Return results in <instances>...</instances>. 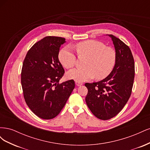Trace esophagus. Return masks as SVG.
Here are the masks:
<instances>
[{
    "instance_id": "obj_1",
    "label": "esophagus",
    "mask_w": 150,
    "mask_h": 150,
    "mask_svg": "<svg viewBox=\"0 0 150 150\" xmlns=\"http://www.w3.org/2000/svg\"><path fill=\"white\" fill-rule=\"evenodd\" d=\"M76 84L77 86H80L81 85H83V83L81 82H79V81H76Z\"/></svg>"
}]
</instances>
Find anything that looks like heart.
<instances>
[{"label": "heart", "instance_id": "heart-1", "mask_svg": "<svg viewBox=\"0 0 150 150\" xmlns=\"http://www.w3.org/2000/svg\"><path fill=\"white\" fill-rule=\"evenodd\" d=\"M76 47L78 55L87 56L88 59L85 61L84 67L76 68L68 72V78L83 82L95 76L97 79H103L111 73L116 59L114 49L95 40L80 42ZM59 59L65 67L70 69L75 65L76 57L72 49L67 47L59 52Z\"/></svg>", "mask_w": 150, "mask_h": 150}]
</instances>
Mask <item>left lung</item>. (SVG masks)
I'll use <instances>...</instances> for the list:
<instances>
[{"mask_svg": "<svg viewBox=\"0 0 150 150\" xmlns=\"http://www.w3.org/2000/svg\"><path fill=\"white\" fill-rule=\"evenodd\" d=\"M108 35V34H107ZM116 54L114 68L106 78L86 83V103L93 114L102 120H110L122 110L131 96L134 78V62L129 47L112 34Z\"/></svg>", "mask_w": 150, "mask_h": 150, "instance_id": "obj_1", "label": "left lung"}]
</instances>
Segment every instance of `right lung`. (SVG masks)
<instances>
[{
  "label": "right lung",
  "mask_w": 150,
  "mask_h": 150,
  "mask_svg": "<svg viewBox=\"0 0 150 150\" xmlns=\"http://www.w3.org/2000/svg\"><path fill=\"white\" fill-rule=\"evenodd\" d=\"M66 39L47 36L34 44L26 54L21 84L26 104L40 118L57 116L75 87L74 80L59 84L64 69L58 55Z\"/></svg>",
  "instance_id": "obj_1"
}]
</instances>
